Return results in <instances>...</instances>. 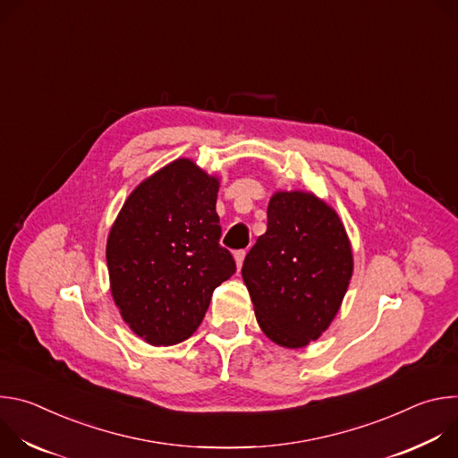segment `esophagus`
Here are the masks:
<instances>
[{
    "mask_svg": "<svg viewBox=\"0 0 458 458\" xmlns=\"http://www.w3.org/2000/svg\"><path fill=\"white\" fill-rule=\"evenodd\" d=\"M244 255H246V251L244 250H237L235 253H233V259H235V265H237V270L242 267V260H244Z\"/></svg>",
    "mask_w": 458,
    "mask_h": 458,
    "instance_id": "obj_1",
    "label": "esophagus"
}]
</instances>
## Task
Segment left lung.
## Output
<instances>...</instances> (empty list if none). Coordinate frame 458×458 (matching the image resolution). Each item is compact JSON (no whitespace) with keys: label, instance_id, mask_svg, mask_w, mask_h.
<instances>
[{"label":"left lung","instance_id":"8db88e82","mask_svg":"<svg viewBox=\"0 0 458 458\" xmlns=\"http://www.w3.org/2000/svg\"><path fill=\"white\" fill-rule=\"evenodd\" d=\"M268 226L242 265L263 334L290 350L330 328L353 276V251L339 214L306 190H277Z\"/></svg>","mask_w":458,"mask_h":458}]
</instances>
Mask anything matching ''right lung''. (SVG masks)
<instances>
[{
  "mask_svg": "<svg viewBox=\"0 0 458 458\" xmlns=\"http://www.w3.org/2000/svg\"><path fill=\"white\" fill-rule=\"evenodd\" d=\"M219 177L179 157L128 195L106 239L110 292L123 320L152 346L199 328L214 290L235 274L219 246Z\"/></svg>",
  "mask_w": 458,
  "mask_h": 458,
  "instance_id": "1",
  "label": "right lung"
}]
</instances>
